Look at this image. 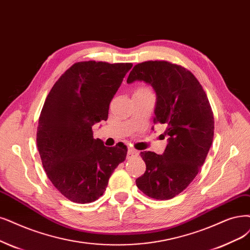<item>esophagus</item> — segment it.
<instances>
[{
	"label": "esophagus",
	"mask_w": 250,
	"mask_h": 250,
	"mask_svg": "<svg viewBox=\"0 0 250 250\" xmlns=\"http://www.w3.org/2000/svg\"><path fill=\"white\" fill-rule=\"evenodd\" d=\"M138 154H139V151L134 149V148H128L127 150V155L128 156H137Z\"/></svg>",
	"instance_id": "obj_1"
}]
</instances>
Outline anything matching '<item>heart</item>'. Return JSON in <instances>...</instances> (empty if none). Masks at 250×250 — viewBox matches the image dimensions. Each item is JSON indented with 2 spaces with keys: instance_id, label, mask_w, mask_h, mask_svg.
<instances>
[{
  "instance_id": "1",
  "label": "heart",
  "mask_w": 250,
  "mask_h": 250,
  "mask_svg": "<svg viewBox=\"0 0 250 250\" xmlns=\"http://www.w3.org/2000/svg\"><path fill=\"white\" fill-rule=\"evenodd\" d=\"M145 90H147L145 87H139V88H137L135 91H145Z\"/></svg>"
}]
</instances>
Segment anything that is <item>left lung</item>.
I'll use <instances>...</instances> for the list:
<instances>
[{
    "mask_svg": "<svg viewBox=\"0 0 250 250\" xmlns=\"http://www.w3.org/2000/svg\"><path fill=\"white\" fill-rule=\"evenodd\" d=\"M144 81L156 92L154 124L166 125L163 154L142 151L146 171L138 188L156 200L186 189L204 164L214 136V117L205 90L193 74L176 63L147 61L134 66L126 82Z\"/></svg>",
    "mask_w": 250,
    "mask_h": 250,
    "instance_id": "left-lung-1",
    "label": "left lung"
}]
</instances>
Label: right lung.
<instances>
[{
	"label": "right lung",
	"instance_id": "add662e5",
	"mask_svg": "<svg viewBox=\"0 0 250 250\" xmlns=\"http://www.w3.org/2000/svg\"><path fill=\"white\" fill-rule=\"evenodd\" d=\"M131 62H78L54 83L37 130V146L49 180L68 200L86 204L102 197L126 146L94 139L92 125L107 120L111 100Z\"/></svg>",
	"mask_w": 250,
	"mask_h": 250
}]
</instances>
